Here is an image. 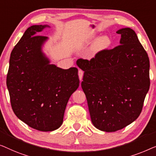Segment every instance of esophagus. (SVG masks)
Masks as SVG:
<instances>
[{
  "label": "esophagus",
  "mask_w": 156,
  "mask_h": 156,
  "mask_svg": "<svg viewBox=\"0 0 156 156\" xmlns=\"http://www.w3.org/2000/svg\"><path fill=\"white\" fill-rule=\"evenodd\" d=\"M83 71L82 70H78V76H79V79L81 81L83 79Z\"/></svg>",
  "instance_id": "esophagus-1"
}]
</instances>
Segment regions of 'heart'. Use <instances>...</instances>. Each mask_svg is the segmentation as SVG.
Listing matches in <instances>:
<instances>
[{"mask_svg":"<svg viewBox=\"0 0 156 156\" xmlns=\"http://www.w3.org/2000/svg\"><path fill=\"white\" fill-rule=\"evenodd\" d=\"M111 44V40L108 37L105 35L99 37L95 40L92 46V50L93 52H98L102 50H104L107 48H108Z\"/></svg>","mask_w":156,"mask_h":156,"instance_id":"heart-1","label":"heart"}]
</instances>
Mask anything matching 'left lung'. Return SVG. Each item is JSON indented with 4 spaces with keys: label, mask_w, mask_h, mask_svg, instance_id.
<instances>
[{
    "label": "left lung",
    "mask_w": 156,
    "mask_h": 156,
    "mask_svg": "<svg viewBox=\"0 0 156 156\" xmlns=\"http://www.w3.org/2000/svg\"><path fill=\"white\" fill-rule=\"evenodd\" d=\"M120 44L98 51L90 60L79 58L84 71L81 87L91 121L107 132L120 130L139 117L150 87V61L131 28L117 32Z\"/></svg>",
    "instance_id": "8db88e82"
}]
</instances>
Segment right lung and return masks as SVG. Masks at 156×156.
Segmentation results:
<instances>
[{"label":"right lung","instance_id":"add662e5","mask_svg":"<svg viewBox=\"0 0 156 156\" xmlns=\"http://www.w3.org/2000/svg\"><path fill=\"white\" fill-rule=\"evenodd\" d=\"M48 25H32L10 54L6 84L15 115L41 131L56 130L63 123L70 97L79 86L78 69L49 64L41 51L47 37L36 35Z\"/></svg>","mask_w":156,"mask_h":156}]
</instances>
